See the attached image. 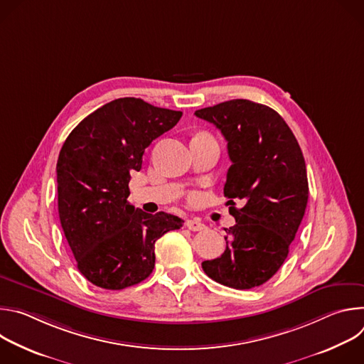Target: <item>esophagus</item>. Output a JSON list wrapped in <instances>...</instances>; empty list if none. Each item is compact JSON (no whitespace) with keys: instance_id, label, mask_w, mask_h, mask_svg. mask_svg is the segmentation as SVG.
<instances>
[{"instance_id":"34e87169","label":"esophagus","mask_w":364,"mask_h":364,"mask_svg":"<svg viewBox=\"0 0 364 364\" xmlns=\"http://www.w3.org/2000/svg\"><path fill=\"white\" fill-rule=\"evenodd\" d=\"M186 226L193 230V232H200V230H204L205 226L198 220V219H190L186 222Z\"/></svg>"}]
</instances>
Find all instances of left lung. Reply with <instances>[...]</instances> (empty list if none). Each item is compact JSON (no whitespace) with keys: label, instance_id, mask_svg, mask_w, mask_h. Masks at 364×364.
Returning a JSON list of instances; mask_svg holds the SVG:
<instances>
[{"label":"left lung","instance_id":"8db88e82","mask_svg":"<svg viewBox=\"0 0 364 364\" xmlns=\"http://www.w3.org/2000/svg\"><path fill=\"white\" fill-rule=\"evenodd\" d=\"M228 141L232 166L225 196L236 225L225 229L226 250L203 271L213 281L250 289L282 267L305 213L308 180L302 151L282 117L267 105L233 99L194 112ZM235 199L242 204L235 209Z\"/></svg>","mask_w":364,"mask_h":364}]
</instances>
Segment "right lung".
Wrapping results in <instances>:
<instances>
[{
    "label": "right lung",
    "instance_id": "obj_1",
    "mask_svg": "<svg viewBox=\"0 0 364 364\" xmlns=\"http://www.w3.org/2000/svg\"><path fill=\"white\" fill-rule=\"evenodd\" d=\"M181 115L119 97L66 138L56 167L59 218L77 269L93 285L118 291L142 282L155 265V242L183 226L177 216L149 215L127 200L145 148Z\"/></svg>",
    "mask_w": 364,
    "mask_h": 364
}]
</instances>
